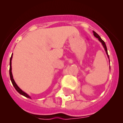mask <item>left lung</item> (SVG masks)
Here are the masks:
<instances>
[{"instance_id":"left-lung-1","label":"left lung","mask_w":123,"mask_h":123,"mask_svg":"<svg viewBox=\"0 0 123 123\" xmlns=\"http://www.w3.org/2000/svg\"><path fill=\"white\" fill-rule=\"evenodd\" d=\"M93 35H94V36H95V37H96V38H98V40H99V42H101L102 44V45H103V46H104V49H105V52H106V55H107L108 57V58H109V55H108V50H107V48H106V44H105V42H104V41L102 39V38L100 37V36H99L98 34L97 33H96V32H95V31H93Z\"/></svg>"}]
</instances>
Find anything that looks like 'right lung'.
Wrapping results in <instances>:
<instances>
[{
    "label": "right lung",
    "mask_w": 123,
    "mask_h": 123,
    "mask_svg": "<svg viewBox=\"0 0 123 123\" xmlns=\"http://www.w3.org/2000/svg\"><path fill=\"white\" fill-rule=\"evenodd\" d=\"M12 56H11V58H10V68H9V75H10V78H11V81H12V85H13V87H15V89H16V90H17V92H18L19 93H20L21 95H23V96H24L26 98H31L30 96H29L28 95H27L26 93H25L24 92H23V90H21V89H20V88L19 87L17 86V84H16V83L15 82L14 80H13V75H12V66H11V61H12Z\"/></svg>",
    "instance_id": "add662e5"
}]
</instances>
